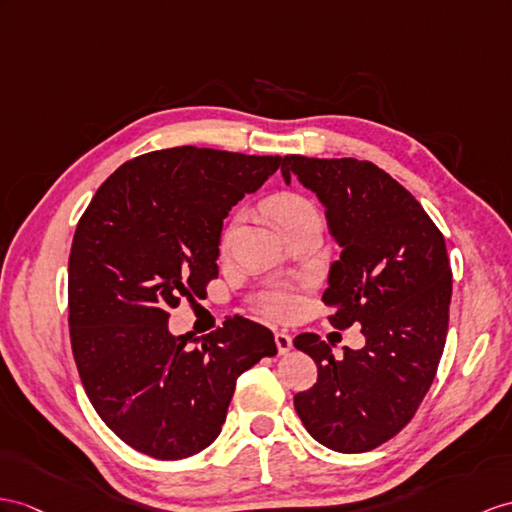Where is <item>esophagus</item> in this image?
Returning <instances> with one entry per match:
<instances>
[{
    "label": "esophagus",
    "instance_id": "esophagus-1",
    "mask_svg": "<svg viewBox=\"0 0 512 512\" xmlns=\"http://www.w3.org/2000/svg\"><path fill=\"white\" fill-rule=\"evenodd\" d=\"M276 345H278L280 354H289L293 347V339L286 332H276Z\"/></svg>",
    "mask_w": 512,
    "mask_h": 512
}]
</instances>
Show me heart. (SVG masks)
<instances>
[{"label": "heart", "instance_id": "1", "mask_svg": "<svg viewBox=\"0 0 512 512\" xmlns=\"http://www.w3.org/2000/svg\"><path fill=\"white\" fill-rule=\"evenodd\" d=\"M271 210L284 230H289V228L297 226V223H304L308 219H319L317 208L310 204L306 197L293 195V193H286V195H280L273 199ZM258 304L265 310V313H269L273 317H286L295 310V299L284 291L263 293L258 299Z\"/></svg>", "mask_w": 512, "mask_h": 512}]
</instances>
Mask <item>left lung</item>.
Listing matches in <instances>:
<instances>
[{"instance_id": "8db88e82", "label": "left lung", "mask_w": 512, "mask_h": 512, "mask_svg": "<svg viewBox=\"0 0 512 512\" xmlns=\"http://www.w3.org/2000/svg\"><path fill=\"white\" fill-rule=\"evenodd\" d=\"M282 178H297L326 208L341 247L323 304L330 323L363 326L365 347L334 358L317 334L293 345L317 363V384L295 395L315 441L334 452H369L413 419L436 376L450 321L452 269L445 239L400 182L369 160L284 156Z\"/></svg>"}]
</instances>
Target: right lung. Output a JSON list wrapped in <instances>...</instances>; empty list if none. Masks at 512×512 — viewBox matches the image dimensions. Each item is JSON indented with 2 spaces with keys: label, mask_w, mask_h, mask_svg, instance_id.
<instances>
[{
  "label": "right lung",
  "mask_w": 512,
  "mask_h": 512,
  "mask_svg": "<svg viewBox=\"0 0 512 512\" xmlns=\"http://www.w3.org/2000/svg\"><path fill=\"white\" fill-rule=\"evenodd\" d=\"M280 162L160 149L123 162L84 210L69 254L71 350L97 415L136 452L178 460L206 450L236 378L278 354L271 330L243 317L206 336H173L167 321L219 276L223 219Z\"/></svg>",
  "instance_id": "add662e5"
}]
</instances>
